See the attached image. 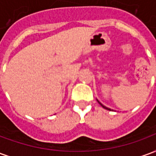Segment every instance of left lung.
<instances>
[{
    "label": "left lung",
    "mask_w": 156,
    "mask_h": 156,
    "mask_svg": "<svg viewBox=\"0 0 156 156\" xmlns=\"http://www.w3.org/2000/svg\"><path fill=\"white\" fill-rule=\"evenodd\" d=\"M97 101H98V104H99V105H101V106H102V107H103V108H105V109H108V110H110V111H111V109H110V108H107V107H105V105H102L101 103H100V102L98 101V99H97Z\"/></svg>",
    "instance_id": "obj_1"
}]
</instances>
